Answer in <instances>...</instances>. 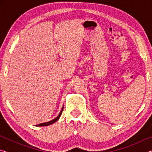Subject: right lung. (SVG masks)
<instances>
[{
	"mask_svg": "<svg viewBox=\"0 0 152 152\" xmlns=\"http://www.w3.org/2000/svg\"><path fill=\"white\" fill-rule=\"evenodd\" d=\"M63 109H64V107H63L62 108H61V111H60V114H59L58 116L57 117H56L55 119H53V120L50 121L45 122V123H40V124L37 125L36 126H37V127H44V126H48V125H50L53 124V123H54L55 122L57 121H58L59 119H60V116H61V113H62Z\"/></svg>",
	"mask_w": 152,
	"mask_h": 152,
	"instance_id": "1",
	"label": "right lung"
}]
</instances>
